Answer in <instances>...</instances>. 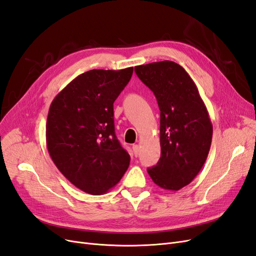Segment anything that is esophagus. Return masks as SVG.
Here are the masks:
<instances>
[{
	"mask_svg": "<svg viewBox=\"0 0 256 256\" xmlns=\"http://www.w3.org/2000/svg\"><path fill=\"white\" fill-rule=\"evenodd\" d=\"M132 150H134V156L138 157V152H140V148H138V144H134V145L132 146Z\"/></svg>",
	"mask_w": 256,
	"mask_h": 256,
	"instance_id": "34e87169",
	"label": "esophagus"
}]
</instances>
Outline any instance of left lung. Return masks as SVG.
I'll return each instance as SVG.
<instances>
[{"label": "left lung", "mask_w": 256, "mask_h": 256, "mask_svg": "<svg viewBox=\"0 0 256 256\" xmlns=\"http://www.w3.org/2000/svg\"><path fill=\"white\" fill-rule=\"evenodd\" d=\"M160 110L161 157L147 168L160 188L177 191L189 184L203 168L210 150L212 125L196 83L172 60L134 67Z\"/></svg>", "instance_id": "1"}]
</instances>
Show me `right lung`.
<instances>
[{
    "label": "right lung",
    "mask_w": 256,
    "mask_h": 256,
    "mask_svg": "<svg viewBox=\"0 0 256 256\" xmlns=\"http://www.w3.org/2000/svg\"><path fill=\"white\" fill-rule=\"evenodd\" d=\"M134 67L92 69L76 76L51 102L46 140L54 164L76 188L109 191L125 174L130 156L115 134L113 104Z\"/></svg>",
    "instance_id": "right-lung-1"
}]
</instances>
